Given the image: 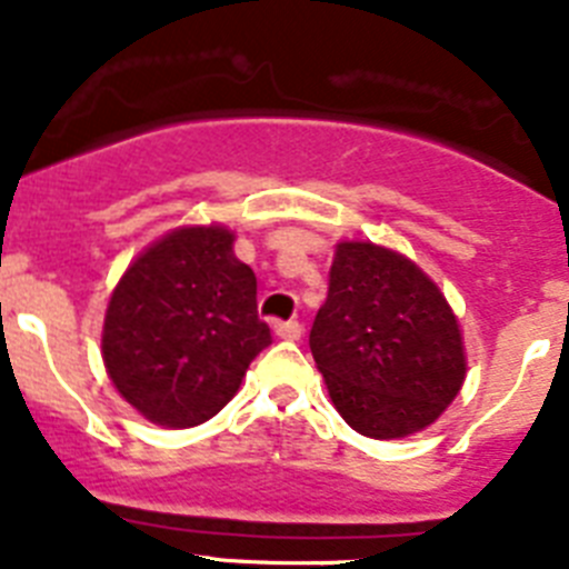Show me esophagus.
<instances>
[{
  "label": "esophagus",
  "mask_w": 569,
  "mask_h": 569,
  "mask_svg": "<svg viewBox=\"0 0 569 569\" xmlns=\"http://www.w3.org/2000/svg\"><path fill=\"white\" fill-rule=\"evenodd\" d=\"M273 333L284 341H299L301 339V325L299 321H279L273 328Z\"/></svg>",
  "instance_id": "obj_1"
}]
</instances>
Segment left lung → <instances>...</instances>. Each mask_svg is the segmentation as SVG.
<instances>
[{
    "label": "left lung",
    "mask_w": 569,
    "mask_h": 569,
    "mask_svg": "<svg viewBox=\"0 0 569 569\" xmlns=\"http://www.w3.org/2000/svg\"><path fill=\"white\" fill-rule=\"evenodd\" d=\"M310 350L341 419L367 439L433 425L467 376L459 319L430 276L373 241H339Z\"/></svg>",
    "instance_id": "1"
}]
</instances>
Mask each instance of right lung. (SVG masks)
Instances as JSON below:
<instances>
[{"label":"right lung","mask_w":569,"mask_h":569,"mask_svg":"<svg viewBox=\"0 0 569 569\" xmlns=\"http://www.w3.org/2000/svg\"><path fill=\"white\" fill-rule=\"evenodd\" d=\"M224 224H184L136 256L104 310L102 359L136 413L196 427L236 396L270 345L256 310V276Z\"/></svg>","instance_id":"add662e5"}]
</instances>
